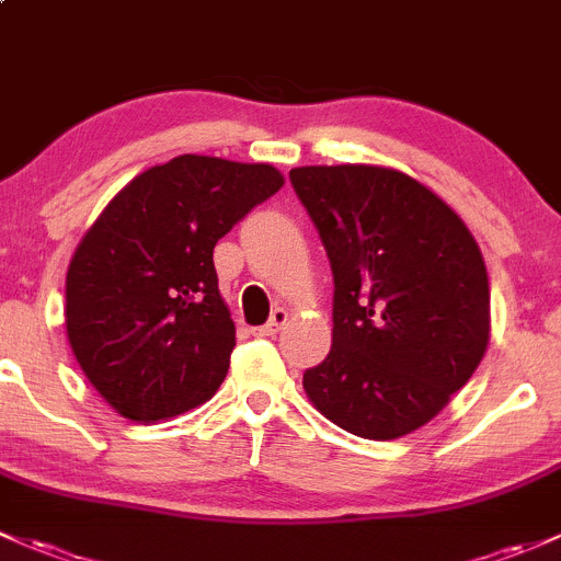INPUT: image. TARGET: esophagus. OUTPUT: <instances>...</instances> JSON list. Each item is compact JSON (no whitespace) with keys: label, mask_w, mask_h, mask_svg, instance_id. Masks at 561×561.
Segmentation results:
<instances>
[{"label":"esophagus","mask_w":561,"mask_h":561,"mask_svg":"<svg viewBox=\"0 0 561 561\" xmlns=\"http://www.w3.org/2000/svg\"><path fill=\"white\" fill-rule=\"evenodd\" d=\"M287 317H290V314H287L285 309H274V314H271V320L265 322L263 328H257L255 335H276L282 328L287 325Z\"/></svg>","instance_id":"obj_1"}]
</instances>
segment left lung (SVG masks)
<instances>
[{
  "mask_svg": "<svg viewBox=\"0 0 561 561\" xmlns=\"http://www.w3.org/2000/svg\"><path fill=\"white\" fill-rule=\"evenodd\" d=\"M300 204L333 268V346L306 398L346 433L394 440L449 405L489 346V276L462 217L374 163L298 167Z\"/></svg>",
  "mask_w": 561,
  "mask_h": 561,
  "instance_id": "8db88e82",
  "label": "left lung"
}]
</instances>
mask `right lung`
Returning a JSON list of instances; mask_svg holds the SVG:
<instances>
[{
    "mask_svg": "<svg viewBox=\"0 0 561 561\" xmlns=\"http://www.w3.org/2000/svg\"><path fill=\"white\" fill-rule=\"evenodd\" d=\"M285 185L271 163L176 156L104 206L67 271V339L96 392L131 422L206 403L236 328L211 252Z\"/></svg>",
    "mask_w": 561,
    "mask_h": 561,
    "instance_id": "1",
    "label": "right lung"
}]
</instances>
